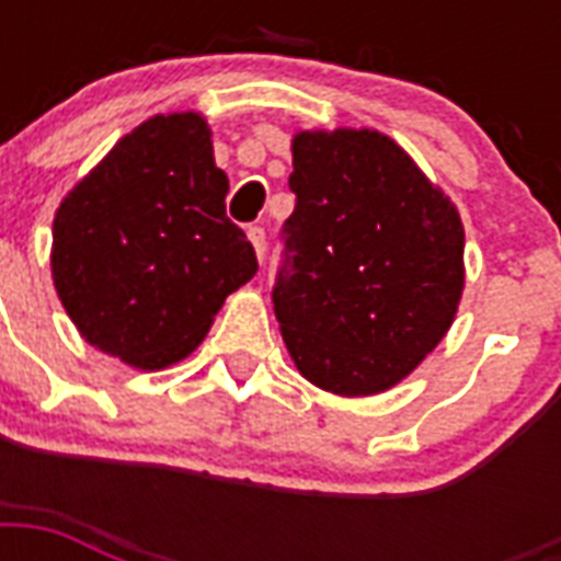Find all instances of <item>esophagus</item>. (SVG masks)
<instances>
[{
  "label": "esophagus",
  "mask_w": 561,
  "mask_h": 561,
  "mask_svg": "<svg viewBox=\"0 0 561 561\" xmlns=\"http://www.w3.org/2000/svg\"><path fill=\"white\" fill-rule=\"evenodd\" d=\"M247 238H250V244L255 247V255L264 262V253H267V236H264L262 227H250L247 229Z\"/></svg>",
  "instance_id": "1"
}]
</instances>
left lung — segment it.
Here are the masks:
<instances>
[{"label":"left lung","instance_id":"left-lung-1","mask_svg":"<svg viewBox=\"0 0 561 561\" xmlns=\"http://www.w3.org/2000/svg\"><path fill=\"white\" fill-rule=\"evenodd\" d=\"M273 311L308 381L337 396L390 390L451 329L462 297L454 203L378 130L294 136Z\"/></svg>","mask_w":561,"mask_h":561}]
</instances>
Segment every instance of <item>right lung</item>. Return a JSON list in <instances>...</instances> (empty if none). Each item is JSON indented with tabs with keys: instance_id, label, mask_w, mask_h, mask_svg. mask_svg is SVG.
<instances>
[{
	"instance_id": "add662e5",
	"label": "right lung",
	"mask_w": 561,
	"mask_h": 561,
	"mask_svg": "<svg viewBox=\"0 0 561 561\" xmlns=\"http://www.w3.org/2000/svg\"><path fill=\"white\" fill-rule=\"evenodd\" d=\"M227 192L197 113L153 116L118 139L51 229V279L83 341L136 369L186 358L259 271Z\"/></svg>"
}]
</instances>
